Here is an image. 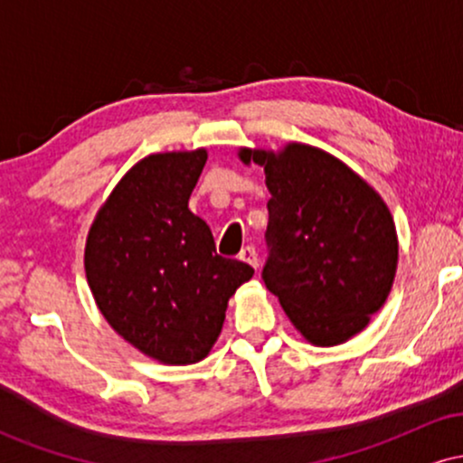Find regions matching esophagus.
<instances>
[{"label": "esophagus", "instance_id": "obj_1", "mask_svg": "<svg viewBox=\"0 0 463 463\" xmlns=\"http://www.w3.org/2000/svg\"><path fill=\"white\" fill-rule=\"evenodd\" d=\"M239 259H241L243 263L252 265L254 269L259 268V254H257V250H254V246H246V248H243L241 252H239Z\"/></svg>", "mask_w": 463, "mask_h": 463}]
</instances>
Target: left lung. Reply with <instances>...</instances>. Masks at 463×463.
Listing matches in <instances>:
<instances>
[{
  "label": "left lung",
  "instance_id": "8db88e82",
  "mask_svg": "<svg viewBox=\"0 0 463 463\" xmlns=\"http://www.w3.org/2000/svg\"><path fill=\"white\" fill-rule=\"evenodd\" d=\"M268 184L263 283L294 326L317 346L346 342L383 307L394 283L398 239L381 195L317 147L241 150Z\"/></svg>",
  "mask_w": 463,
  "mask_h": 463
}]
</instances>
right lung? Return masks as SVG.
I'll return each instance as SVG.
<instances>
[{"mask_svg":"<svg viewBox=\"0 0 463 463\" xmlns=\"http://www.w3.org/2000/svg\"><path fill=\"white\" fill-rule=\"evenodd\" d=\"M206 150L152 154L119 180L95 217L84 268L102 316L126 342L163 364L209 354L228 298L254 269L215 252L189 211Z\"/></svg>","mask_w":463,"mask_h":463,"instance_id":"right-lung-1","label":"right lung"}]
</instances>
